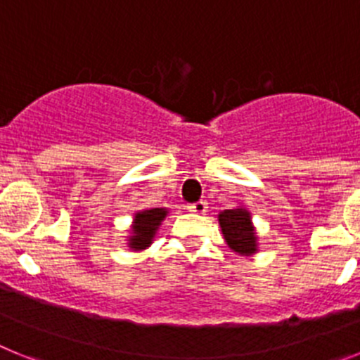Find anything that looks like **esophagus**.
Wrapping results in <instances>:
<instances>
[{
  "mask_svg": "<svg viewBox=\"0 0 360 360\" xmlns=\"http://www.w3.org/2000/svg\"><path fill=\"white\" fill-rule=\"evenodd\" d=\"M187 209H189V212H195V214H205L207 212V202H196V203H189L187 205Z\"/></svg>",
  "mask_w": 360,
  "mask_h": 360,
  "instance_id": "esophagus-1",
  "label": "esophagus"
}]
</instances>
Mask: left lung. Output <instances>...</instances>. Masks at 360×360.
Wrapping results in <instances>:
<instances>
[{
  "label": "left lung",
  "instance_id": "8db88e82",
  "mask_svg": "<svg viewBox=\"0 0 360 360\" xmlns=\"http://www.w3.org/2000/svg\"><path fill=\"white\" fill-rule=\"evenodd\" d=\"M218 224L229 249L240 256H252L257 252V234L252 224V216L243 205L219 212Z\"/></svg>",
  "mask_w": 360,
  "mask_h": 360
}]
</instances>
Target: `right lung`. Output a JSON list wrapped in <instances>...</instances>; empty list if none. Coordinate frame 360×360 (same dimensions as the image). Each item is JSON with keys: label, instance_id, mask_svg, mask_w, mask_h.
<instances>
[{"label": "right lung", "instance_id": "1", "mask_svg": "<svg viewBox=\"0 0 360 360\" xmlns=\"http://www.w3.org/2000/svg\"><path fill=\"white\" fill-rule=\"evenodd\" d=\"M167 209L165 207H155V209H144V211L135 212L133 216L131 231L128 236V247L135 252L139 250L148 249L153 243V238L157 234L158 227L162 225L164 218L167 216Z\"/></svg>", "mask_w": 360, "mask_h": 360}]
</instances>
